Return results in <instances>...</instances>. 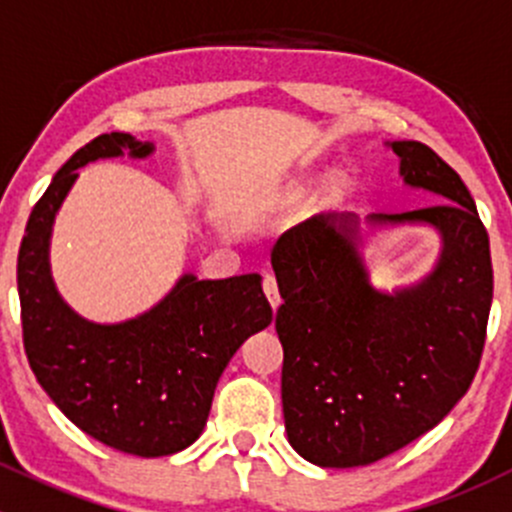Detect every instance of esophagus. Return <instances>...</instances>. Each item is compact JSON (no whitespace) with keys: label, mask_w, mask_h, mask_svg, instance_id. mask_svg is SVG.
I'll list each match as a JSON object with an SVG mask.
<instances>
[{"label":"esophagus","mask_w":512,"mask_h":512,"mask_svg":"<svg viewBox=\"0 0 512 512\" xmlns=\"http://www.w3.org/2000/svg\"><path fill=\"white\" fill-rule=\"evenodd\" d=\"M262 289H265V294H267V299H270V304H272V309H277L280 307V289H277V280L272 275H265V280H262Z\"/></svg>","instance_id":"1"}]
</instances>
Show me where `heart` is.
Returning <instances> with one entry per match:
<instances>
[{"label":"heart","instance_id":"1","mask_svg":"<svg viewBox=\"0 0 512 512\" xmlns=\"http://www.w3.org/2000/svg\"><path fill=\"white\" fill-rule=\"evenodd\" d=\"M304 190H307V185L294 183L292 188H289V193H287L289 203H294V200L302 198ZM344 190H347V180H344V175H332V178L327 180V195H329V198H342Z\"/></svg>","mask_w":512,"mask_h":512}]
</instances>
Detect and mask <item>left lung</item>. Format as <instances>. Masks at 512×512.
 <instances>
[{
    "instance_id": "left-lung-1",
    "label": "left lung",
    "mask_w": 512,
    "mask_h": 512,
    "mask_svg": "<svg viewBox=\"0 0 512 512\" xmlns=\"http://www.w3.org/2000/svg\"><path fill=\"white\" fill-rule=\"evenodd\" d=\"M386 146L406 188L438 203L366 223L433 227L441 252L423 280L371 285L354 213L314 215L272 247L287 438L322 468L369 466L431 431L468 391L485 344L493 265L476 203L428 146Z\"/></svg>"
}]
</instances>
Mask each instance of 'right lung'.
<instances>
[{
    "instance_id": "right-lung-1",
    "label": "right lung",
    "mask_w": 512,
    "mask_h": 512,
    "mask_svg": "<svg viewBox=\"0 0 512 512\" xmlns=\"http://www.w3.org/2000/svg\"><path fill=\"white\" fill-rule=\"evenodd\" d=\"M153 151L131 133H103L79 148L34 205L17 260L24 349L41 389L91 438L141 458L198 441L227 361L272 322L260 275L198 280L185 272L148 312L116 324L91 322L64 302L49 242L76 170Z\"/></svg>"
}]
</instances>
